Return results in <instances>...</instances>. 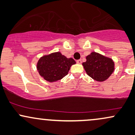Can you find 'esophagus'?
Wrapping results in <instances>:
<instances>
[{"label": "esophagus", "instance_id": "34e87169", "mask_svg": "<svg viewBox=\"0 0 135 135\" xmlns=\"http://www.w3.org/2000/svg\"><path fill=\"white\" fill-rule=\"evenodd\" d=\"M77 63H78V64H81L82 61L80 60H77Z\"/></svg>", "mask_w": 135, "mask_h": 135}]
</instances>
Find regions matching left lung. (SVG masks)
<instances>
[{
  "label": "left lung",
  "instance_id": "8db88e82",
  "mask_svg": "<svg viewBox=\"0 0 135 135\" xmlns=\"http://www.w3.org/2000/svg\"><path fill=\"white\" fill-rule=\"evenodd\" d=\"M83 63L86 74L93 79L103 82L109 78L115 70V63L112 58L93 51Z\"/></svg>",
  "mask_w": 135,
  "mask_h": 135
}]
</instances>
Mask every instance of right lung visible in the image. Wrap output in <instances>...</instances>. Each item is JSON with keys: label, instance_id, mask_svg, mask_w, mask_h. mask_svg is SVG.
<instances>
[{"label": "right lung", "instance_id": "add662e5", "mask_svg": "<svg viewBox=\"0 0 135 135\" xmlns=\"http://www.w3.org/2000/svg\"><path fill=\"white\" fill-rule=\"evenodd\" d=\"M75 63L74 59L67 58L58 51L42 56L38 59L36 66L38 74L44 79L54 83L66 76L71 66Z\"/></svg>", "mask_w": 135, "mask_h": 135}]
</instances>
